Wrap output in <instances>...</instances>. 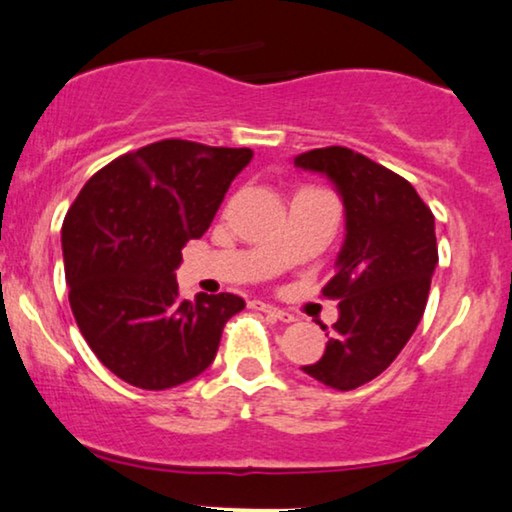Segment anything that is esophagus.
<instances>
[{"label": "esophagus", "mask_w": 512, "mask_h": 512, "mask_svg": "<svg viewBox=\"0 0 512 512\" xmlns=\"http://www.w3.org/2000/svg\"><path fill=\"white\" fill-rule=\"evenodd\" d=\"M248 306H250V309H255V311H264V313H269V316H274V318H278V320H283V323H292V320H295V316H292V313L283 311V309H278V306H274V304L260 302V299H252V302H248Z\"/></svg>", "instance_id": "obj_1"}]
</instances>
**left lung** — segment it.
I'll return each instance as SVG.
<instances>
[{
  "label": "left lung",
  "instance_id": "obj_1",
  "mask_svg": "<svg viewBox=\"0 0 512 512\" xmlns=\"http://www.w3.org/2000/svg\"><path fill=\"white\" fill-rule=\"evenodd\" d=\"M295 166L330 177L346 210L337 271L320 290L339 299V318L323 356L302 370L353 391L398 358L424 316L438 264L435 220L405 177L349 147L311 149Z\"/></svg>",
  "mask_w": 512,
  "mask_h": 512
}]
</instances>
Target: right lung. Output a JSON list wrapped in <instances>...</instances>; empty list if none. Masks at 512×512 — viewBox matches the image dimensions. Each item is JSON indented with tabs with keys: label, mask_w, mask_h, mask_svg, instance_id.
Masks as SVG:
<instances>
[{
	"label": "right lung",
	"mask_w": 512,
	"mask_h": 512,
	"mask_svg": "<svg viewBox=\"0 0 512 512\" xmlns=\"http://www.w3.org/2000/svg\"><path fill=\"white\" fill-rule=\"evenodd\" d=\"M248 147L159 140L86 182L63 222L70 306L86 344L126 384L163 391L215 360L241 297H180L182 248L213 222Z\"/></svg>",
	"instance_id": "add662e5"
}]
</instances>
